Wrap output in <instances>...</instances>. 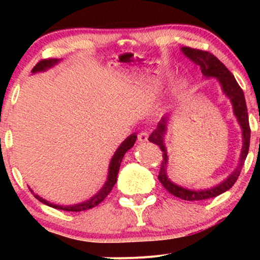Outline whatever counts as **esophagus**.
<instances>
[{
	"instance_id": "esophagus-1",
	"label": "esophagus",
	"mask_w": 260,
	"mask_h": 260,
	"mask_svg": "<svg viewBox=\"0 0 260 260\" xmlns=\"http://www.w3.org/2000/svg\"><path fill=\"white\" fill-rule=\"evenodd\" d=\"M148 138H149V133L147 131H142V132L138 133V140L139 142H148Z\"/></svg>"
}]
</instances>
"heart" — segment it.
Returning a JSON list of instances; mask_svg holds the SVG:
<instances>
[{"label": "heart", "mask_w": 260, "mask_h": 260, "mask_svg": "<svg viewBox=\"0 0 260 260\" xmlns=\"http://www.w3.org/2000/svg\"><path fill=\"white\" fill-rule=\"evenodd\" d=\"M186 88V80L184 79H180L177 82V84L175 85V91H180V90H183V89Z\"/></svg>", "instance_id": "b5f03b06"}]
</instances>
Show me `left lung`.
Instances as JSON below:
<instances>
[{"label":"left lung","instance_id":"8db88e82","mask_svg":"<svg viewBox=\"0 0 260 260\" xmlns=\"http://www.w3.org/2000/svg\"><path fill=\"white\" fill-rule=\"evenodd\" d=\"M182 52L187 56L190 61L194 62L196 64H198L201 67V71L203 76L205 78H217L219 83L221 84L222 91L226 96L231 100L232 107H234V113L237 118L238 123H240L241 128H242V137H243V145L242 150H241V156H240V162H238L237 168L231 175L229 176L226 180H223L221 183L217 184V186L209 188V189H203V190H194V189H187L181 186H177L174 182H171L168 177V162H169V156H168V150H166L165 143H164V137L166 133V124H168L169 117L168 116H164L161 118V121L157 123L156 129L149 137V142L154 143V144L159 145L161 151H162V161H161L160 166V172L157 178L161 182L164 188L168 190L169 193H171L172 196L177 197V198L183 199V201H204V199L214 198V197L220 196L221 193L229 190L230 188L235 184V182L237 181L238 176L241 174V170L246 160L247 154L249 150V140H250V128H249V121H248V112H247V105H246V99H244V94L241 89V86L238 85V83L236 82L234 74L226 68V66L220 62V59L213 55V53L208 51H202V50L192 49V47H182Z\"/></svg>","mask_w":260,"mask_h":260}]
</instances>
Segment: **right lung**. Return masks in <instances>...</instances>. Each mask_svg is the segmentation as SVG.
<instances>
[{"label": "right lung", "mask_w": 260, "mask_h": 260, "mask_svg": "<svg viewBox=\"0 0 260 260\" xmlns=\"http://www.w3.org/2000/svg\"><path fill=\"white\" fill-rule=\"evenodd\" d=\"M57 62H58V59H56V58L41 59V61L38 62V63L35 64V67L32 68L31 73L44 72V71L49 70V68H51L52 66H55ZM136 139H137L136 133L131 134L127 139H124V142L122 143L120 147H118L117 150H116V153L113 154L111 162H110L107 181L105 182V184H104L103 188L99 190V193H96L94 197H91L89 201H86L84 203H80V204L70 205V207H62V205H56V204H52V203H49L47 201H45V199L41 198V197H39L38 194H34L35 198H37L38 201H40L41 203H44V204L49 205V207L59 209V210H66V211H83V210H88V209L96 207L98 204H100V203L106 198L107 194H109V193L112 190V188H113V186H115L116 182H117V175H118V171H120L122 159H123L124 154H126L127 151L133 147L134 143H136Z\"/></svg>", "instance_id": "right-lung-1"}]
</instances>
